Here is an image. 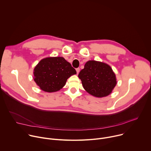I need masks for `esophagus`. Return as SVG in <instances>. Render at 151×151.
Returning a JSON list of instances; mask_svg holds the SVG:
<instances>
[{
  "instance_id": "1",
  "label": "esophagus",
  "mask_w": 151,
  "mask_h": 151,
  "mask_svg": "<svg viewBox=\"0 0 151 151\" xmlns=\"http://www.w3.org/2000/svg\"><path fill=\"white\" fill-rule=\"evenodd\" d=\"M76 70L77 74H78V73H79V71H80V69H79V68H77V69H76Z\"/></svg>"
}]
</instances>
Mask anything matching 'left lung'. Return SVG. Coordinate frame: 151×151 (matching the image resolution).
<instances>
[{
  "label": "left lung",
  "instance_id": "1",
  "mask_svg": "<svg viewBox=\"0 0 151 151\" xmlns=\"http://www.w3.org/2000/svg\"><path fill=\"white\" fill-rule=\"evenodd\" d=\"M78 77L85 91L96 97L109 95L117 83L115 74L111 66L95 60L86 63Z\"/></svg>",
  "mask_w": 151,
  "mask_h": 151
}]
</instances>
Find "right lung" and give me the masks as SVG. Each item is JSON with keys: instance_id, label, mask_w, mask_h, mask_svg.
Masks as SVG:
<instances>
[{"instance_id": "obj_1", "label": "right lung", "mask_w": 151, "mask_h": 151, "mask_svg": "<svg viewBox=\"0 0 151 151\" xmlns=\"http://www.w3.org/2000/svg\"><path fill=\"white\" fill-rule=\"evenodd\" d=\"M33 74L34 81L40 88L52 93L61 89L76 71L63 57H55L41 60L35 68Z\"/></svg>"}]
</instances>
